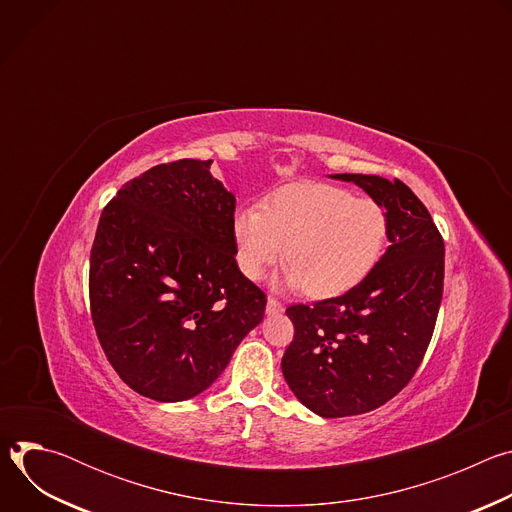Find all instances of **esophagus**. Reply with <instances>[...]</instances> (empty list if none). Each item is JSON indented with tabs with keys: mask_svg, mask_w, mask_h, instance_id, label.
I'll return each mask as SVG.
<instances>
[{
	"mask_svg": "<svg viewBox=\"0 0 512 512\" xmlns=\"http://www.w3.org/2000/svg\"><path fill=\"white\" fill-rule=\"evenodd\" d=\"M279 312H283V304L275 298H269L267 300V314H279Z\"/></svg>",
	"mask_w": 512,
	"mask_h": 512,
	"instance_id": "obj_1",
	"label": "esophagus"
}]
</instances>
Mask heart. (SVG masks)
Returning a JSON list of instances; mask_svg holds the SVG:
<instances>
[{"instance_id":"heart-1","label":"heart","mask_w":512,"mask_h":512,"mask_svg":"<svg viewBox=\"0 0 512 512\" xmlns=\"http://www.w3.org/2000/svg\"><path fill=\"white\" fill-rule=\"evenodd\" d=\"M389 233L387 210L330 184H289L261 206L233 214L231 235L241 273L259 281L285 249L287 283L310 298L354 287L377 265Z\"/></svg>"}]
</instances>
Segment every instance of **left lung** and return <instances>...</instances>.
<instances>
[{
    "label": "left lung",
    "instance_id": "obj_1",
    "mask_svg": "<svg viewBox=\"0 0 512 512\" xmlns=\"http://www.w3.org/2000/svg\"><path fill=\"white\" fill-rule=\"evenodd\" d=\"M389 216V249L346 294L285 310L294 340L281 371L322 417L373 411L407 387L433 336L444 294V239L425 204L401 180L336 174Z\"/></svg>",
    "mask_w": 512,
    "mask_h": 512
}]
</instances>
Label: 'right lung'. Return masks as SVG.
Instances as JSON below:
<instances>
[{
	"instance_id": "right-lung-1",
	"label": "right lung",
	"mask_w": 512,
	"mask_h": 512,
	"mask_svg": "<svg viewBox=\"0 0 512 512\" xmlns=\"http://www.w3.org/2000/svg\"><path fill=\"white\" fill-rule=\"evenodd\" d=\"M210 164L184 158L125 182L91 249L97 338L121 381L154 401L208 389L265 314V291L235 261V194Z\"/></svg>"
}]
</instances>
